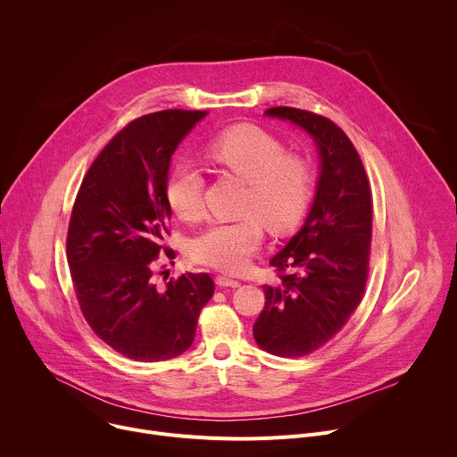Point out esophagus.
I'll use <instances>...</instances> for the list:
<instances>
[{
    "instance_id": "34e87169",
    "label": "esophagus",
    "mask_w": 457,
    "mask_h": 457,
    "mask_svg": "<svg viewBox=\"0 0 457 457\" xmlns=\"http://www.w3.org/2000/svg\"><path fill=\"white\" fill-rule=\"evenodd\" d=\"M215 282H217L219 287H238V286H240L238 280L229 278V277H222V275H219V277L215 278Z\"/></svg>"
}]
</instances>
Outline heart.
Here are the masks:
<instances>
[{
    "instance_id": "obj_1",
    "label": "heart",
    "mask_w": 457,
    "mask_h": 457,
    "mask_svg": "<svg viewBox=\"0 0 457 457\" xmlns=\"http://www.w3.org/2000/svg\"><path fill=\"white\" fill-rule=\"evenodd\" d=\"M210 157L247 182L242 201L245 217L220 220L189 244V258L201 266L238 273L264 242L266 224L286 233L293 229L312 197L314 170L302 154L286 152L282 139L254 124H235L208 143ZM204 175L189 161H179L166 180V199L182 220L204 213Z\"/></svg>"
}]
</instances>
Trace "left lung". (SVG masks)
I'll list each match as a JSON object with an SVG mask.
<instances>
[{
	"label": "left lung",
	"instance_id": "8db88e82",
	"mask_svg": "<svg viewBox=\"0 0 457 457\" xmlns=\"http://www.w3.org/2000/svg\"><path fill=\"white\" fill-rule=\"evenodd\" d=\"M266 113L302 126L321 159L314 204L303 228L271 258L280 280L264 286L266 303L253 325L264 351L300 358L335 338L363 298L372 193L354 145L329 117L291 106H273Z\"/></svg>",
	"mask_w": 457,
	"mask_h": 457
}]
</instances>
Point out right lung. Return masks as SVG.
<instances>
[{"mask_svg":"<svg viewBox=\"0 0 457 457\" xmlns=\"http://www.w3.org/2000/svg\"><path fill=\"white\" fill-rule=\"evenodd\" d=\"M203 110H162L129 120L101 150L79 186L67 233V260L79 309L119 354L161 361L182 354L215 284L186 273L164 289L152 282L166 245L170 159Z\"/></svg>","mask_w":457,"mask_h":457,"instance_id":"right-lung-1","label":"right lung"}]
</instances>
